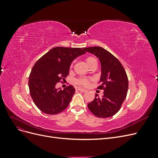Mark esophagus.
<instances>
[{
  "label": "esophagus",
  "mask_w": 158,
  "mask_h": 158,
  "mask_svg": "<svg viewBox=\"0 0 158 158\" xmlns=\"http://www.w3.org/2000/svg\"><path fill=\"white\" fill-rule=\"evenodd\" d=\"M78 89V91H80V92H87L86 89H83V88H79Z\"/></svg>",
  "instance_id": "34e87169"
}]
</instances>
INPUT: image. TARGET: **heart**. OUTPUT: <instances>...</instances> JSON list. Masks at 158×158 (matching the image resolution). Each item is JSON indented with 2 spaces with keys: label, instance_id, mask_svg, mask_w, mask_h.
Instances as JSON below:
<instances>
[{
  "label": "heart",
  "instance_id": "1",
  "mask_svg": "<svg viewBox=\"0 0 158 158\" xmlns=\"http://www.w3.org/2000/svg\"><path fill=\"white\" fill-rule=\"evenodd\" d=\"M96 59L94 57L92 56H88L85 58V62H86V64H88V66H90L94 62H96ZM73 67V64H71L70 68ZM90 81L91 80L87 79V78H79L76 80V84H78L79 85H81V86H85L87 87L90 84Z\"/></svg>",
  "mask_w": 158,
  "mask_h": 158
}]
</instances>
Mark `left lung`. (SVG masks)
<instances>
[{"label": "left lung", "instance_id": "8db88e82", "mask_svg": "<svg viewBox=\"0 0 158 158\" xmlns=\"http://www.w3.org/2000/svg\"><path fill=\"white\" fill-rule=\"evenodd\" d=\"M84 49L99 59L102 74L98 88L104 90L103 96L99 98L95 94L88 107L98 117H111L119 111L127 97L128 81L126 71L116 57L102 47H91Z\"/></svg>", "mask_w": 158, "mask_h": 158}]
</instances>
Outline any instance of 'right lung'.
Segmentation results:
<instances>
[{
  "label": "right lung",
  "instance_id": "1",
  "mask_svg": "<svg viewBox=\"0 0 158 158\" xmlns=\"http://www.w3.org/2000/svg\"><path fill=\"white\" fill-rule=\"evenodd\" d=\"M85 53L84 48L56 47L36 62L30 74L28 85L33 102L42 112L56 114L69 106L75 93L74 88L69 85L62 90L55 85L69 75L72 62Z\"/></svg>",
  "mask_w": 158,
  "mask_h": 158
}]
</instances>
